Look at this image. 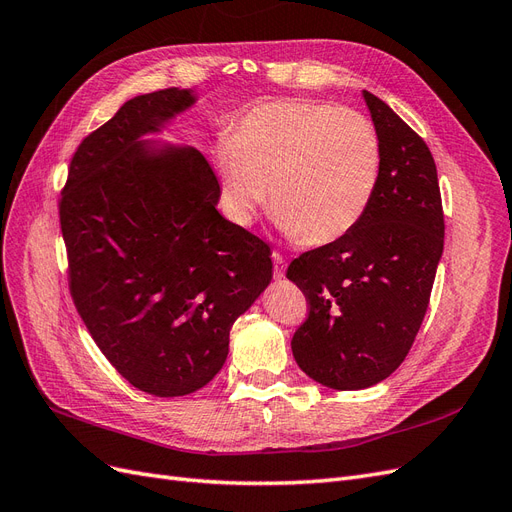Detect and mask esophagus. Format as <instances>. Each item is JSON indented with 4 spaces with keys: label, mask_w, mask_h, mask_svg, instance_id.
<instances>
[{
    "label": "esophagus",
    "mask_w": 512,
    "mask_h": 512,
    "mask_svg": "<svg viewBox=\"0 0 512 512\" xmlns=\"http://www.w3.org/2000/svg\"><path fill=\"white\" fill-rule=\"evenodd\" d=\"M271 258H273V275L280 280V277H284V273H286V260L280 252H273Z\"/></svg>",
    "instance_id": "esophagus-1"
}]
</instances>
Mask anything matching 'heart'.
<instances>
[{"label":"heart","instance_id":"b5f03b06","mask_svg":"<svg viewBox=\"0 0 512 512\" xmlns=\"http://www.w3.org/2000/svg\"><path fill=\"white\" fill-rule=\"evenodd\" d=\"M226 213L252 224L269 196L290 239L346 237L376 196L382 145L369 117L316 100H267L247 108L215 149Z\"/></svg>","mask_w":512,"mask_h":512}]
</instances>
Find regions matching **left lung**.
Returning <instances> with one entry per match:
<instances>
[{"label":"left lung","instance_id":"left-lung-1","mask_svg":"<svg viewBox=\"0 0 512 512\" xmlns=\"http://www.w3.org/2000/svg\"><path fill=\"white\" fill-rule=\"evenodd\" d=\"M363 98L380 134L374 200L346 237L294 258L286 271L309 303L292 337L305 374L337 391H359L404 363L425 318L444 250L436 162L389 104Z\"/></svg>","mask_w":512,"mask_h":512}]
</instances>
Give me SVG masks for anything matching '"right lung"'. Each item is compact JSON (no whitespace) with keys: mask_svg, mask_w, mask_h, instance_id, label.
<instances>
[{"mask_svg":"<svg viewBox=\"0 0 512 512\" xmlns=\"http://www.w3.org/2000/svg\"><path fill=\"white\" fill-rule=\"evenodd\" d=\"M194 102L177 87L128 100L83 138L59 198L72 301L111 365L156 397L213 380L273 275L269 245L215 209L203 153L141 141Z\"/></svg>","mask_w":512,"mask_h":512,"instance_id":"add662e5","label":"right lung"}]
</instances>
